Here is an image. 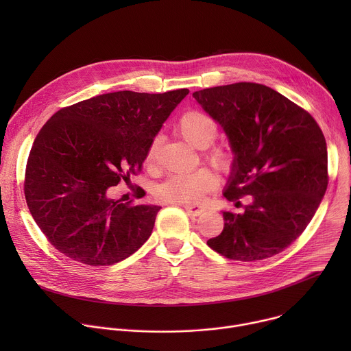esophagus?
Instances as JSON below:
<instances>
[{
  "label": "esophagus",
  "instance_id": "1",
  "mask_svg": "<svg viewBox=\"0 0 351 351\" xmlns=\"http://www.w3.org/2000/svg\"><path fill=\"white\" fill-rule=\"evenodd\" d=\"M184 210H186L187 214L191 215V217H198V215H202V214L204 213V208H203L202 206H190V204H186V206H184Z\"/></svg>",
  "mask_w": 351,
  "mask_h": 351
}]
</instances>
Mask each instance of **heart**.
<instances>
[{
    "label": "heart",
    "mask_w": 351,
    "mask_h": 351,
    "mask_svg": "<svg viewBox=\"0 0 351 351\" xmlns=\"http://www.w3.org/2000/svg\"><path fill=\"white\" fill-rule=\"evenodd\" d=\"M178 130L180 136L197 149L208 148L218 133L215 121L202 111L186 112L178 123ZM160 141L161 138L156 137L149 145L145 157L147 164H154ZM207 158L221 169H228L230 167V156L222 149H214ZM217 183V176L206 168L187 173H173L157 187V197L162 202L173 204H195L206 193L214 190Z\"/></svg>",
    "instance_id": "obj_1"
}]
</instances>
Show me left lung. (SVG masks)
<instances>
[{"label":"left lung","mask_w":351,"mask_h":351,"mask_svg":"<svg viewBox=\"0 0 351 351\" xmlns=\"http://www.w3.org/2000/svg\"><path fill=\"white\" fill-rule=\"evenodd\" d=\"M222 128L233 154L223 195H252L244 211H222L223 230L207 244L237 261L289 247L315 215L328 187V152L314 118L271 87L234 83L193 93Z\"/></svg>","instance_id":"8db88e82"}]
</instances>
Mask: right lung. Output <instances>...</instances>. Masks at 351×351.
Here are the masks:
<instances>
[{
  "mask_svg": "<svg viewBox=\"0 0 351 351\" xmlns=\"http://www.w3.org/2000/svg\"><path fill=\"white\" fill-rule=\"evenodd\" d=\"M187 94L115 91L47 121L27 160L25 197L60 253L86 265H112L152 236L161 207L129 206L107 191L141 169L154 137Z\"/></svg>",
  "mask_w": 351,
  "mask_h": 351,
  "instance_id": "1",
  "label": "right lung"
}]
</instances>
